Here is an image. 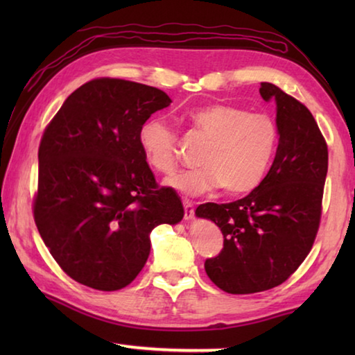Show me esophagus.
<instances>
[{
  "label": "esophagus",
  "mask_w": 355,
  "mask_h": 355,
  "mask_svg": "<svg viewBox=\"0 0 355 355\" xmlns=\"http://www.w3.org/2000/svg\"><path fill=\"white\" fill-rule=\"evenodd\" d=\"M183 208H184V219L186 220L192 219V216H194V205H192V202L188 199H183Z\"/></svg>",
  "instance_id": "esophagus-1"
}]
</instances>
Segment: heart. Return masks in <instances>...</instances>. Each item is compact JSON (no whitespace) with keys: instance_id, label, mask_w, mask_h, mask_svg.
<instances>
[{"instance_id":"heart-1","label":"heart","mask_w":355,"mask_h":355,"mask_svg":"<svg viewBox=\"0 0 355 355\" xmlns=\"http://www.w3.org/2000/svg\"><path fill=\"white\" fill-rule=\"evenodd\" d=\"M186 117L208 144L199 156L200 169L167 178L171 188L186 196H199L222 186L227 194L241 196L263 182L279 146V128L271 116L214 101L192 107ZM137 142L153 171L169 175L177 169L178 139L163 119H147L137 133Z\"/></svg>"}]
</instances>
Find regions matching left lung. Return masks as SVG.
Instances as JSON below:
<instances>
[{"mask_svg":"<svg viewBox=\"0 0 355 355\" xmlns=\"http://www.w3.org/2000/svg\"><path fill=\"white\" fill-rule=\"evenodd\" d=\"M264 101L277 105L279 146L263 182L243 199L203 203L199 218L224 235L205 271L230 294L271 290L290 277L313 248L322 213L327 144L309 107L272 83H261Z\"/></svg>","mask_w":355,"mask_h":355,"instance_id":"left-lung-1","label":"left lung"}]
</instances>
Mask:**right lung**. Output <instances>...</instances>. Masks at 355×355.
I'll return each instance as SVG.
<instances>
[{"instance_id": "add662e5", "label": "right lung", "mask_w": 355, "mask_h": 355, "mask_svg": "<svg viewBox=\"0 0 355 355\" xmlns=\"http://www.w3.org/2000/svg\"><path fill=\"white\" fill-rule=\"evenodd\" d=\"M171 101L146 84L95 78L71 92L46 125L34 222L78 284L122 290L147 261L150 232L183 219L177 192L156 183L137 142L141 125Z\"/></svg>"}]
</instances>
